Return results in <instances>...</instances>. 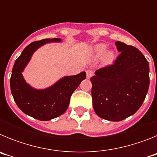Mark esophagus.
<instances>
[{"mask_svg":"<svg viewBox=\"0 0 157 157\" xmlns=\"http://www.w3.org/2000/svg\"><path fill=\"white\" fill-rule=\"evenodd\" d=\"M94 75V71L92 70H87L86 71V77L87 78H90Z\"/></svg>","mask_w":157,"mask_h":157,"instance_id":"1","label":"esophagus"}]
</instances>
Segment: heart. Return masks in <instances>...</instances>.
Here are the masks:
<instances>
[{"instance_id":"obj_1","label":"heart","mask_w":157,"mask_h":157,"mask_svg":"<svg viewBox=\"0 0 157 157\" xmlns=\"http://www.w3.org/2000/svg\"><path fill=\"white\" fill-rule=\"evenodd\" d=\"M107 45L104 44V43H100L98 45H94V47L91 49V54L93 55V56L95 58H100L103 56L105 53V56H104V62L106 64H109V63H112L115 57V53L112 50H109L107 51L106 53L105 52L107 50Z\"/></svg>"}]
</instances>
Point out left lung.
I'll return each mask as SVG.
<instances>
[{
    "label": "left lung",
    "instance_id": "8db88e82",
    "mask_svg": "<svg viewBox=\"0 0 157 157\" xmlns=\"http://www.w3.org/2000/svg\"><path fill=\"white\" fill-rule=\"evenodd\" d=\"M120 54L114 63L95 71L92 82L93 107L99 117L121 121L143 103L149 86V64L138 48L116 41Z\"/></svg>",
    "mask_w": 157,
    "mask_h": 157
}]
</instances>
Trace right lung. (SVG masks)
I'll use <instances>...</instances> for the list:
<instances>
[{"label": "right lung", "mask_w": 157, "mask_h": 157, "mask_svg": "<svg viewBox=\"0 0 157 157\" xmlns=\"http://www.w3.org/2000/svg\"><path fill=\"white\" fill-rule=\"evenodd\" d=\"M60 38H46L30 43L18 57L12 71L10 86L14 101L25 114L41 121L61 116L68 108L71 94L86 77L85 71L65 76L44 90H36L26 82L22 75L37 48L49 42H59Z\"/></svg>", "instance_id": "obj_1"}]
</instances>
